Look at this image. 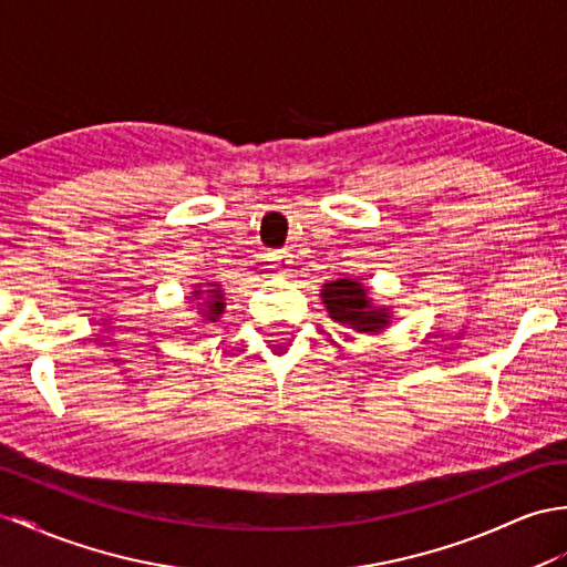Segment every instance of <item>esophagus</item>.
Here are the masks:
<instances>
[{"mask_svg":"<svg viewBox=\"0 0 567 567\" xmlns=\"http://www.w3.org/2000/svg\"><path fill=\"white\" fill-rule=\"evenodd\" d=\"M268 258H270V268L280 275H285L289 266H292V254H289L287 248H275Z\"/></svg>","mask_w":567,"mask_h":567,"instance_id":"1","label":"esophagus"}]
</instances>
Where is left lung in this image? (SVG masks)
I'll return each instance as SVG.
<instances>
[{
  "label": "left lung",
  "instance_id": "1",
  "mask_svg": "<svg viewBox=\"0 0 567 567\" xmlns=\"http://www.w3.org/2000/svg\"><path fill=\"white\" fill-rule=\"evenodd\" d=\"M323 305L328 307L331 319L338 323H348L358 331H381L386 326V311L374 309L367 299L364 287L352 280L328 282L323 287Z\"/></svg>",
  "mask_w": 567,
  "mask_h": 567
}]
</instances>
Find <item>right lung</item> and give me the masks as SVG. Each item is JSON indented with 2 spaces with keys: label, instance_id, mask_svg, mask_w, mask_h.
Here are the masks:
<instances>
[{
  "label": "right lung",
  "instance_id": "1",
  "mask_svg": "<svg viewBox=\"0 0 567 567\" xmlns=\"http://www.w3.org/2000/svg\"><path fill=\"white\" fill-rule=\"evenodd\" d=\"M207 292L213 295V305L207 307V311H205V313L209 316V321H215L217 316L224 311V305H221V295H219L221 289H207ZM193 295H203V292H193Z\"/></svg>",
  "mask_w": 567,
  "mask_h": 567
}]
</instances>
